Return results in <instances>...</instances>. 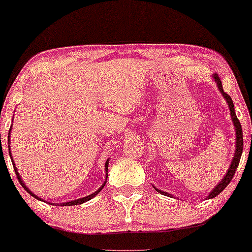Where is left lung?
<instances>
[{
	"label": "left lung",
	"instance_id": "obj_1",
	"mask_svg": "<svg viewBox=\"0 0 252 252\" xmlns=\"http://www.w3.org/2000/svg\"><path fill=\"white\" fill-rule=\"evenodd\" d=\"M213 78H215V82L217 83V86H218L219 91L221 92L222 97H224L225 99H226L228 109H230V115H231V118H232L233 126H235V130H236V152H235V155H233L232 161H231L230 167H228V170L226 172V174H225L224 178L221 179V181L219 182L218 185H217L215 189H212V192H211L210 194L207 195V199L216 198V196L218 195L219 193H221L222 190L226 189V186H227L228 184H230V181L232 180L233 175H235L236 169H237V167H238L239 161H241V156H242V153H243V131H242L241 122H239L238 118H237V116H236L235 105H233V102H232V99H231V97L228 96L226 92H224V90H222L220 78L217 76V74H213ZM154 189L158 190V193H161V194L167 195V196H173L172 194H169V193L158 189H156V187H154Z\"/></svg>",
	"mask_w": 252,
	"mask_h": 252
}]
</instances>
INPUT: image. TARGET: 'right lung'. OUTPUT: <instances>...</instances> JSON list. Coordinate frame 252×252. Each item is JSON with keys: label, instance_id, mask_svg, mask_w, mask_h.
Wrapping results in <instances>:
<instances>
[{"label": "right lung", "instance_id": "obj_1", "mask_svg": "<svg viewBox=\"0 0 252 252\" xmlns=\"http://www.w3.org/2000/svg\"><path fill=\"white\" fill-rule=\"evenodd\" d=\"M10 131H11V126H10V129H9V134H8V147H9V156H10V158H11V162H13L14 169H15V174H16V176H17V180L20 181V184H21V186L24 187V189H25L26 190H27V192L30 193V194H31L32 196H34V198L37 199V200H40V201H43L41 198H39V196H36L35 194H34L33 192H31V189H28L27 186H26V185H25V182L22 181L21 176H20V174H19V172H17V169H16L15 164H14V161H13V156H11V153H10V146H9V142H10ZM108 166H109V160L106 161V162H105V172H106V179H108ZM106 179H105V180H106ZM105 184H106V181L104 182V184L102 185V187H100L99 189H97L96 192H94V193H92V194H90V195H88V196H84V198H79V199H77V200H72V201H67V202H63V204H60V205H62V206H74V205H80V204H83V202H86V201L91 200V199L94 198V195H97L98 193H99L100 190L103 189V187L105 186ZM46 202H47V201H46ZM51 205H53V204H51ZM57 205H59V204H56V206H57Z\"/></svg>", "mask_w": 252, "mask_h": 252}]
</instances>
